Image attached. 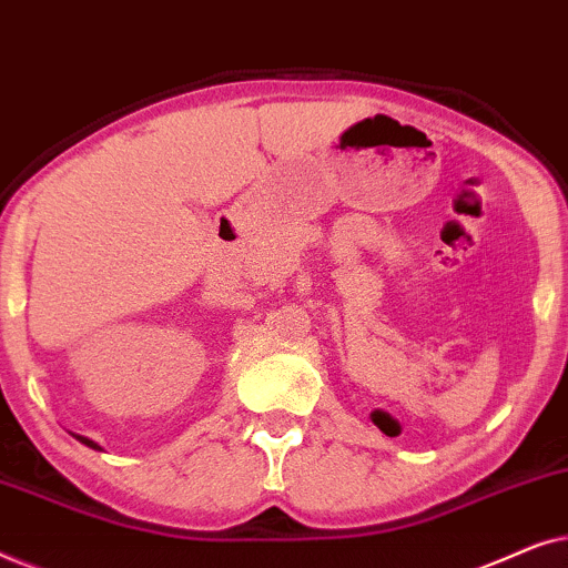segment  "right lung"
<instances>
[{"label":"right lung","mask_w":568,"mask_h":568,"mask_svg":"<svg viewBox=\"0 0 568 568\" xmlns=\"http://www.w3.org/2000/svg\"><path fill=\"white\" fill-rule=\"evenodd\" d=\"M77 439H80V442H82V445H88V447H92V449H100V445H98V442H92V439H88V437H77Z\"/></svg>","instance_id":"right-lung-1"}]
</instances>
